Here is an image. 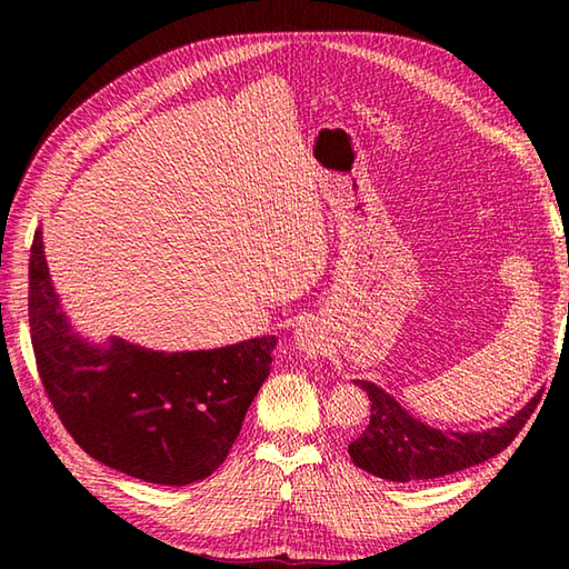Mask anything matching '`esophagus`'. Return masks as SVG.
Instances as JSON below:
<instances>
[{"instance_id":"esophagus-1","label":"esophagus","mask_w":569,"mask_h":569,"mask_svg":"<svg viewBox=\"0 0 569 569\" xmlns=\"http://www.w3.org/2000/svg\"><path fill=\"white\" fill-rule=\"evenodd\" d=\"M298 345L306 349V352H316V337H312L308 330L306 332H298Z\"/></svg>"}]
</instances>
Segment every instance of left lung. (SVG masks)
Instances as JSON below:
<instances>
[{"mask_svg":"<svg viewBox=\"0 0 569 569\" xmlns=\"http://www.w3.org/2000/svg\"><path fill=\"white\" fill-rule=\"evenodd\" d=\"M359 386L369 393L371 418L367 430L349 445V457L359 469L389 481L435 479L487 462L516 440V435L523 430L530 413L540 403L538 393L521 413L506 420L501 428L485 432H442L408 416L377 383L359 381Z\"/></svg>","mask_w":569,"mask_h":569,"instance_id":"8db88e82","label":"left lung"}]
</instances>
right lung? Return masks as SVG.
<instances>
[{"label": "right lung", "instance_id": "obj_1", "mask_svg": "<svg viewBox=\"0 0 569 569\" xmlns=\"http://www.w3.org/2000/svg\"><path fill=\"white\" fill-rule=\"evenodd\" d=\"M36 369L63 428L98 462L151 485L183 487L220 467L271 371L276 337L208 352L90 347L58 308L36 229L29 259Z\"/></svg>", "mask_w": 569, "mask_h": 569}]
</instances>
